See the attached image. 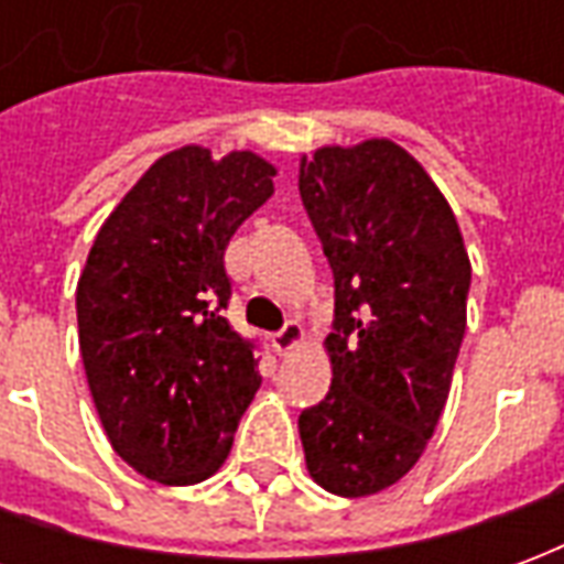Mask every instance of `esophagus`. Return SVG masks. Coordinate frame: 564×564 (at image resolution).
I'll use <instances>...</instances> for the list:
<instances>
[{"label":"esophagus","instance_id":"obj_1","mask_svg":"<svg viewBox=\"0 0 564 564\" xmlns=\"http://www.w3.org/2000/svg\"><path fill=\"white\" fill-rule=\"evenodd\" d=\"M302 338H305V335H302V326H299L295 319H286L283 329H278L271 335V347H274L278 354H290L293 347L302 344Z\"/></svg>","mask_w":564,"mask_h":564}]
</instances>
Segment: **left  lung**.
Instances as JSON below:
<instances>
[{
	"instance_id": "obj_1",
	"label": "left lung",
	"mask_w": 564,
	"mask_h": 564,
	"mask_svg": "<svg viewBox=\"0 0 564 564\" xmlns=\"http://www.w3.org/2000/svg\"><path fill=\"white\" fill-rule=\"evenodd\" d=\"M299 193L335 274L332 387L299 416L307 471L375 496L414 468L447 404L471 262L447 198L392 141L302 156Z\"/></svg>"
}]
</instances>
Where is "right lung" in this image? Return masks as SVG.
I'll return each instance as SVG.
<instances>
[{"label": "right lung", "mask_w": 564, "mask_h": 564, "mask_svg": "<svg viewBox=\"0 0 564 564\" xmlns=\"http://www.w3.org/2000/svg\"><path fill=\"white\" fill-rule=\"evenodd\" d=\"M250 150H172L111 210L78 281V338L117 456L150 480L198 484L232 449L259 383L257 341L223 317L235 229L274 193Z\"/></svg>", "instance_id": "obj_1"}]
</instances>
